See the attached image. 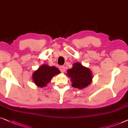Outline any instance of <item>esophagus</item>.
<instances>
[{
  "mask_svg": "<svg viewBox=\"0 0 128 128\" xmlns=\"http://www.w3.org/2000/svg\"><path fill=\"white\" fill-rule=\"evenodd\" d=\"M59 69H60V71L62 72V73H63L65 72V67L64 66H60V67H59Z\"/></svg>",
  "mask_w": 128,
  "mask_h": 128,
  "instance_id": "1",
  "label": "esophagus"
}]
</instances>
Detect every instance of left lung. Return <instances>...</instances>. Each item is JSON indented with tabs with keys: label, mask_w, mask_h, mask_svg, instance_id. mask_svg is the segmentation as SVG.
<instances>
[{
	"label": "left lung",
	"mask_w": 128,
	"mask_h": 128,
	"mask_svg": "<svg viewBox=\"0 0 128 128\" xmlns=\"http://www.w3.org/2000/svg\"><path fill=\"white\" fill-rule=\"evenodd\" d=\"M67 76L71 78L72 86L82 89L89 86L92 82V74L90 69L83 66L80 62H75L72 68L67 70Z\"/></svg>",
	"instance_id": "left-lung-1"
}]
</instances>
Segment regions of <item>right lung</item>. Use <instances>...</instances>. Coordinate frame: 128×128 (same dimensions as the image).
Returning a JSON list of instances; mask_svg holds the SVG:
<instances>
[{
  "instance_id": "right-lung-1",
  "label": "right lung",
  "mask_w": 128,
  "mask_h": 128,
  "mask_svg": "<svg viewBox=\"0 0 128 128\" xmlns=\"http://www.w3.org/2000/svg\"><path fill=\"white\" fill-rule=\"evenodd\" d=\"M60 73V70L56 66L43 64L33 73L32 80L36 85L42 88L49 84L54 76Z\"/></svg>"
}]
</instances>
